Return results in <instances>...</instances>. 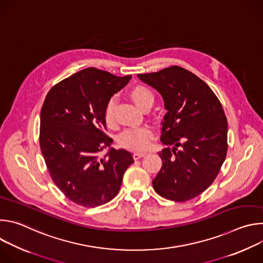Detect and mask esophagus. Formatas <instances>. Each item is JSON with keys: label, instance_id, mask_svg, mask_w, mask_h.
<instances>
[{"label": "esophagus", "instance_id": "34e87169", "mask_svg": "<svg viewBox=\"0 0 263 263\" xmlns=\"http://www.w3.org/2000/svg\"><path fill=\"white\" fill-rule=\"evenodd\" d=\"M144 155H145V153H144V152H135V153L133 154V158H134L135 160H137V159H139V158L143 157Z\"/></svg>", "mask_w": 263, "mask_h": 263}]
</instances>
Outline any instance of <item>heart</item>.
I'll use <instances>...</instances> for the list:
<instances>
[{
	"label": "heart",
	"instance_id": "b5f03b06",
	"mask_svg": "<svg viewBox=\"0 0 263 263\" xmlns=\"http://www.w3.org/2000/svg\"><path fill=\"white\" fill-rule=\"evenodd\" d=\"M130 97L139 108L148 102H154L153 92L145 86L134 87L130 92ZM115 107L116 99L111 98L104 109V119L108 126L114 125L115 123ZM153 137L154 131L149 127L128 129L120 134L119 143L123 147L133 149V151H142L151 143Z\"/></svg>",
	"mask_w": 263,
	"mask_h": 263
}]
</instances>
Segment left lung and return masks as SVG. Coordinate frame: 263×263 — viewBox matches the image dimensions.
<instances>
[{
  "mask_svg": "<svg viewBox=\"0 0 263 263\" xmlns=\"http://www.w3.org/2000/svg\"><path fill=\"white\" fill-rule=\"evenodd\" d=\"M137 77L161 95L167 110L160 140L173 147L158 153L162 166L154 190L175 202L194 199L212 184L227 155L228 125L221 104L203 80L180 66Z\"/></svg>",
  "mask_w": 263,
  "mask_h": 263,
  "instance_id": "1",
  "label": "left lung"
}]
</instances>
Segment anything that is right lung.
<instances>
[{
    "label": "right lung",
    "instance_id": "add662e5",
    "mask_svg": "<svg viewBox=\"0 0 263 263\" xmlns=\"http://www.w3.org/2000/svg\"><path fill=\"white\" fill-rule=\"evenodd\" d=\"M132 76L118 77L95 67L56 84L41 112L40 144L54 183L83 207L108 203L120 192L123 176L134 162L130 152L110 147L104 109ZM108 148L103 157L99 153Z\"/></svg>",
    "mask_w": 263,
    "mask_h": 263
}]
</instances>
